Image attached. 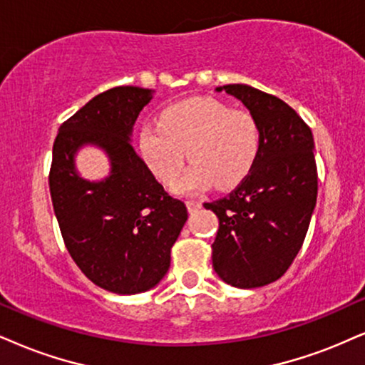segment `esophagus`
Returning <instances> with one entry per match:
<instances>
[{
    "instance_id": "34e87169",
    "label": "esophagus",
    "mask_w": 365,
    "mask_h": 365,
    "mask_svg": "<svg viewBox=\"0 0 365 365\" xmlns=\"http://www.w3.org/2000/svg\"><path fill=\"white\" fill-rule=\"evenodd\" d=\"M186 206H187V210H190V213H192V211H196V210L201 208V203H200V201L190 200V201H186Z\"/></svg>"
}]
</instances>
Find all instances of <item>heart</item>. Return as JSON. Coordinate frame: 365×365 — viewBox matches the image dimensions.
Returning a JSON list of instances; mask_svg holds the SVG:
<instances>
[{
	"label": "heart",
	"mask_w": 365,
	"mask_h": 365,
	"mask_svg": "<svg viewBox=\"0 0 365 365\" xmlns=\"http://www.w3.org/2000/svg\"><path fill=\"white\" fill-rule=\"evenodd\" d=\"M138 143L147 165L165 186L181 175L187 150L192 165L178 191L192 195L211 184L228 190L244 181L259 157L260 128L250 111L197 96L165 108L160 123L143 125Z\"/></svg>",
	"instance_id": "heart-1"
}]
</instances>
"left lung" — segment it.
Segmentation results:
<instances>
[{"label": "left lung", "instance_id": "left-lung-1", "mask_svg": "<svg viewBox=\"0 0 365 365\" xmlns=\"http://www.w3.org/2000/svg\"><path fill=\"white\" fill-rule=\"evenodd\" d=\"M247 106L260 128V152L230 195L205 203L218 217L213 269L235 287L277 281L307 237L318 195L313 133L279 98L247 84L217 88Z\"/></svg>", "mask_w": 365, "mask_h": 365}]
</instances>
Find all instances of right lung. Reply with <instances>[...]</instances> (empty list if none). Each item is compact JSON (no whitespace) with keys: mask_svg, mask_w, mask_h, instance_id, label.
<instances>
[{"mask_svg":"<svg viewBox=\"0 0 365 365\" xmlns=\"http://www.w3.org/2000/svg\"><path fill=\"white\" fill-rule=\"evenodd\" d=\"M152 89L118 86L67 118L53 140L48 187L67 252L94 284L116 294L154 287L170 265V249L187 220L181 200L165 192L130 145ZM84 143L106 148L112 174L89 183L73 169Z\"/></svg>","mask_w":365,"mask_h":365,"instance_id":"add662e5","label":"right lung"}]
</instances>
